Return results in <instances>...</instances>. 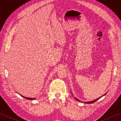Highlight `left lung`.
Here are the masks:
<instances>
[{
    "mask_svg": "<svg viewBox=\"0 0 121 121\" xmlns=\"http://www.w3.org/2000/svg\"><path fill=\"white\" fill-rule=\"evenodd\" d=\"M106 94V93L105 94H104V95H103L102 96H101V97H99L98 98H97V99H95V100H93V101H91V102H83V103H86V104H92V103H94V102H95L96 100H97L98 99H99L100 98H101L102 97H103V96H104V95H105ZM74 99H75L76 100H77V101H78V102H82V101H80V100H79V99H78L77 98H74Z\"/></svg>",
    "mask_w": 121,
    "mask_h": 121,
    "instance_id": "obj_1",
    "label": "left lung"
}]
</instances>
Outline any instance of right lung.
<instances>
[{
	"label": "right lung",
	"mask_w": 121,
	"mask_h": 121,
	"mask_svg": "<svg viewBox=\"0 0 121 121\" xmlns=\"http://www.w3.org/2000/svg\"><path fill=\"white\" fill-rule=\"evenodd\" d=\"M19 95H20L22 97H24V98H26V99H28V100H34V99H35V98H29V97H25V96H23V95H21V94H18Z\"/></svg>",
	"instance_id": "right-lung-1"
}]
</instances>
